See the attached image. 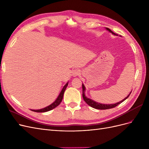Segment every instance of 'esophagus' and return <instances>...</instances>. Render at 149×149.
<instances>
[{"label":"esophagus","instance_id":"34e87169","mask_svg":"<svg viewBox=\"0 0 149 149\" xmlns=\"http://www.w3.org/2000/svg\"><path fill=\"white\" fill-rule=\"evenodd\" d=\"M80 74H81L80 70H78V69H75V70H74L73 71V76H79V75H80Z\"/></svg>","mask_w":149,"mask_h":149}]
</instances>
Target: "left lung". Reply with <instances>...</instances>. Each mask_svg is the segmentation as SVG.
<instances>
[{"label":"left lung","mask_w":149,"mask_h":149,"mask_svg":"<svg viewBox=\"0 0 149 149\" xmlns=\"http://www.w3.org/2000/svg\"><path fill=\"white\" fill-rule=\"evenodd\" d=\"M106 29H107V30H109V31H110V32H111L112 34L118 35L117 34H116L115 33H114L113 31H112L109 29L106 28ZM82 87H83V97L84 101L86 102L89 106H91V107L94 108V109H102V110H103V109H111V108H114V107H116L118 105L120 104L123 102L124 100H125L126 99H127V98L129 96L130 93H131V92H130V94H129V95H128L127 97H126L125 99H124V100H123V101H120V102H117V103H116V104H103L98 103V102H95V101H93L92 100H91V99H89V98H88V97H86L85 95H84L85 87H84V86L83 84H82Z\"/></svg>","instance_id":"8db88e82"}]
</instances>
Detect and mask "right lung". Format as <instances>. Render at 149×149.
I'll return each instance as SVG.
<instances>
[{"mask_svg": "<svg viewBox=\"0 0 149 149\" xmlns=\"http://www.w3.org/2000/svg\"><path fill=\"white\" fill-rule=\"evenodd\" d=\"M68 84V83H67L64 86V87L63 88L60 94H59V96H58V97H57L56 101L54 102L53 103H52L51 105H49V106H47L46 107H45V108H43V109H38V110H31V111H34V112H47V111H50V110H52L53 109H54V108H55L56 107H57L61 103V102L62 101L63 97V94H64L65 91V89H66V88L67 87Z\"/></svg>", "mask_w": 149, "mask_h": 149, "instance_id": "add662e5", "label": "right lung"}]
</instances>
